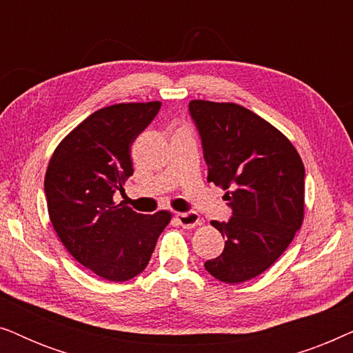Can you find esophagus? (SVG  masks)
I'll return each mask as SVG.
<instances>
[{
  "label": "esophagus",
  "mask_w": 353,
  "mask_h": 353,
  "mask_svg": "<svg viewBox=\"0 0 353 353\" xmlns=\"http://www.w3.org/2000/svg\"><path fill=\"white\" fill-rule=\"evenodd\" d=\"M176 221L183 228H194L201 223V216L196 212H181V214H176Z\"/></svg>",
  "instance_id": "obj_1"
}]
</instances>
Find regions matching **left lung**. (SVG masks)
Returning a JSON list of instances; mask_svg holds the SVG:
<instances>
[{
    "mask_svg": "<svg viewBox=\"0 0 353 353\" xmlns=\"http://www.w3.org/2000/svg\"><path fill=\"white\" fill-rule=\"evenodd\" d=\"M190 114L209 168L233 215L212 221L225 241L204 267L219 281L244 283L276 262L303 220L305 168L284 134L234 103L194 99Z\"/></svg>",
    "mask_w": 353,
    "mask_h": 353,
    "instance_id": "8db88e82",
    "label": "left lung"
}]
</instances>
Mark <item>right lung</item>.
I'll list each match as a JSON object with an SVG mask.
<instances>
[{"label": "right lung", "mask_w": 353, "mask_h": 353, "mask_svg": "<svg viewBox=\"0 0 353 353\" xmlns=\"http://www.w3.org/2000/svg\"><path fill=\"white\" fill-rule=\"evenodd\" d=\"M161 103L114 104L72 130L52 154L45 176L48 214L77 262L108 281H128L148 267L170 212L143 215L115 205L133 175L132 144Z\"/></svg>", "instance_id": "right-lung-1"}]
</instances>
